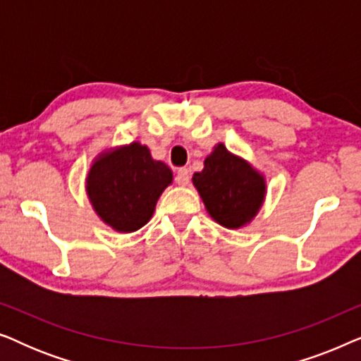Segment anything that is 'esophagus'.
Instances as JSON below:
<instances>
[{
  "instance_id": "34e87169",
  "label": "esophagus",
  "mask_w": 361,
  "mask_h": 361,
  "mask_svg": "<svg viewBox=\"0 0 361 361\" xmlns=\"http://www.w3.org/2000/svg\"><path fill=\"white\" fill-rule=\"evenodd\" d=\"M190 180V174H189V169H185V167H180V169H177L176 172V182L179 185H187Z\"/></svg>"
}]
</instances>
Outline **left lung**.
I'll return each mask as SVG.
<instances>
[{"mask_svg":"<svg viewBox=\"0 0 361 361\" xmlns=\"http://www.w3.org/2000/svg\"><path fill=\"white\" fill-rule=\"evenodd\" d=\"M204 164V171L195 172L192 180L210 216L226 228H240L263 204V177L224 145L216 146Z\"/></svg>","mask_w":361,"mask_h":361,"instance_id":"1","label":"left lung"}]
</instances>
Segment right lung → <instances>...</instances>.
Masks as SVG:
<instances>
[{"label":"right lung","mask_w":361,"mask_h":361,"mask_svg":"<svg viewBox=\"0 0 361 361\" xmlns=\"http://www.w3.org/2000/svg\"><path fill=\"white\" fill-rule=\"evenodd\" d=\"M172 182V171L154 161L140 142L106 152L92 166L87 192L102 220L118 231L140 230L156 209V202Z\"/></svg>","instance_id":"right-lung-1"}]
</instances>
